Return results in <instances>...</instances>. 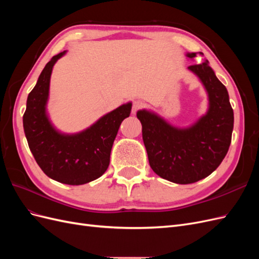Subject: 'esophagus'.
Masks as SVG:
<instances>
[{"label": "esophagus", "mask_w": 259, "mask_h": 259, "mask_svg": "<svg viewBox=\"0 0 259 259\" xmlns=\"http://www.w3.org/2000/svg\"><path fill=\"white\" fill-rule=\"evenodd\" d=\"M144 106H145V104L142 100H134V103H133V107H132V113L136 114V112L139 110V109H142Z\"/></svg>", "instance_id": "1"}]
</instances>
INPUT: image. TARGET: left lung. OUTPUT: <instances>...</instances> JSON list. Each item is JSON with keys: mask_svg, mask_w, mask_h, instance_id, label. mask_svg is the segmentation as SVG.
Instances as JSON below:
<instances>
[{"mask_svg": "<svg viewBox=\"0 0 259 259\" xmlns=\"http://www.w3.org/2000/svg\"><path fill=\"white\" fill-rule=\"evenodd\" d=\"M203 56V53H199ZM197 53H187L190 59ZM207 93L208 109L189 127L170 125L146 109L137 112L149 164L156 175L168 182L187 185L207 177L219 166L231 143L233 110L228 91L205 60L188 67Z\"/></svg>", "mask_w": 259, "mask_h": 259, "instance_id": "left-lung-1", "label": "left lung"}]
</instances>
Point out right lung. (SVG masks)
Segmentation results:
<instances>
[{
	"label": "right lung",
	"instance_id": "add662e5",
	"mask_svg": "<svg viewBox=\"0 0 259 259\" xmlns=\"http://www.w3.org/2000/svg\"><path fill=\"white\" fill-rule=\"evenodd\" d=\"M66 51L54 56L38 76L27 99L23 130L36 163L50 178L79 186L99 178L110 163V153L122 121L130 116L132 103L101 116L89 128L65 134L54 127L46 112L52 70Z\"/></svg>",
	"mask_w": 259,
	"mask_h": 259
}]
</instances>
